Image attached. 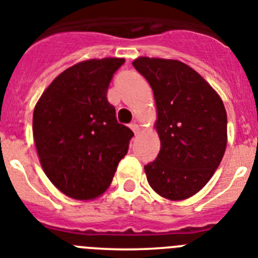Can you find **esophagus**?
<instances>
[{
    "mask_svg": "<svg viewBox=\"0 0 258 258\" xmlns=\"http://www.w3.org/2000/svg\"><path fill=\"white\" fill-rule=\"evenodd\" d=\"M129 126H131V129H132V131H133L136 134L140 133V125L137 124V121L131 122V125H129Z\"/></svg>",
    "mask_w": 258,
    "mask_h": 258,
    "instance_id": "1",
    "label": "esophagus"
}]
</instances>
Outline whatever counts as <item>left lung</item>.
I'll list each match as a JSON object with an SVG mask.
<instances>
[{"label":"left lung","mask_w":258,"mask_h":258,"mask_svg":"<svg viewBox=\"0 0 258 258\" xmlns=\"http://www.w3.org/2000/svg\"><path fill=\"white\" fill-rule=\"evenodd\" d=\"M133 67L154 90L160 152L145 165L150 186L170 200L202 190L222 160L227 143L226 109L197 71L173 59L141 58Z\"/></svg>","instance_id":"8db88e82"}]
</instances>
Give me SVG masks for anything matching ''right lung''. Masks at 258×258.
<instances>
[{"instance_id":"add662e5","label":"right lung","mask_w":258,"mask_h":258,"mask_svg":"<svg viewBox=\"0 0 258 258\" xmlns=\"http://www.w3.org/2000/svg\"><path fill=\"white\" fill-rule=\"evenodd\" d=\"M124 59H90L67 68L49 85L33 112L41 165L58 190L77 200L99 197L112 182L134 136L118 124L107 101Z\"/></svg>"}]
</instances>
